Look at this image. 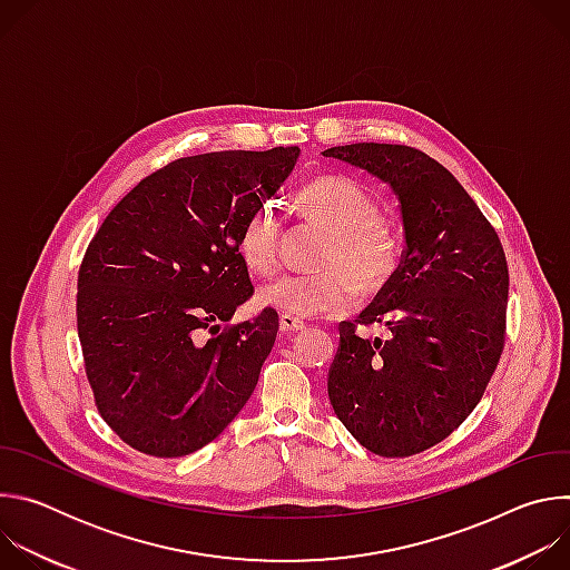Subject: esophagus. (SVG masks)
Masks as SVG:
<instances>
[{
    "instance_id": "esophagus-1",
    "label": "esophagus",
    "mask_w": 570,
    "mask_h": 570,
    "mask_svg": "<svg viewBox=\"0 0 570 570\" xmlns=\"http://www.w3.org/2000/svg\"><path fill=\"white\" fill-rule=\"evenodd\" d=\"M279 330L284 334H297V332L304 330V322L297 320V317H291V315H282L279 317Z\"/></svg>"
}]
</instances>
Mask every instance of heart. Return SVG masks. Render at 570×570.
I'll use <instances>...</instances> for the list:
<instances>
[{"mask_svg": "<svg viewBox=\"0 0 570 570\" xmlns=\"http://www.w3.org/2000/svg\"><path fill=\"white\" fill-rule=\"evenodd\" d=\"M299 214L330 232L320 275H279L259 291V304L291 317L341 313L363 293L383 291L401 266V238L381 218L376 200L350 180H320L299 194ZM277 212L259 205L240 225L238 257L250 273L277 264Z\"/></svg>", "mask_w": 570, "mask_h": 570, "instance_id": "heart-1", "label": "heart"}]
</instances>
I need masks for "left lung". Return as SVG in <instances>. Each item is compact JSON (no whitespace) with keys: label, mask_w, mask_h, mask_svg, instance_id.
<instances>
[{"label":"left lung","mask_w":570,"mask_h":570,"mask_svg":"<svg viewBox=\"0 0 570 570\" xmlns=\"http://www.w3.org/2000/svg\"><path fill=\"white\" fill-rule=\"evenodd\" d=\"M324 155L390 185L405 232L392 282L356 322H341L330 401L367 451L409 458L471 415L501 361L505 253L473 198L426 153L363 141ZM358 323H381L386 336L363 340Z\"/></svg>","instance_id":"8db88e82"}]
</instances>
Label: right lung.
Instances as JSON below:
<instances>
[{"instance_id": "1", "label": "right lung", "mask_w": 570, "mask_h": 570, "mask_svg": "<svg viewBox=\"0 0 570 570\" xmlns=\"http://www.w3.org/2000/svg\"><path fill=\"white\" fill-rule=\"evenodd\" d=\"M297 146L220 150L144 178L90 240L76 320L106 424L155 458L189 455L240 413L279 317L229 324L255 288L238 232L293 171Z\"/></svg>"}]
</instances>
